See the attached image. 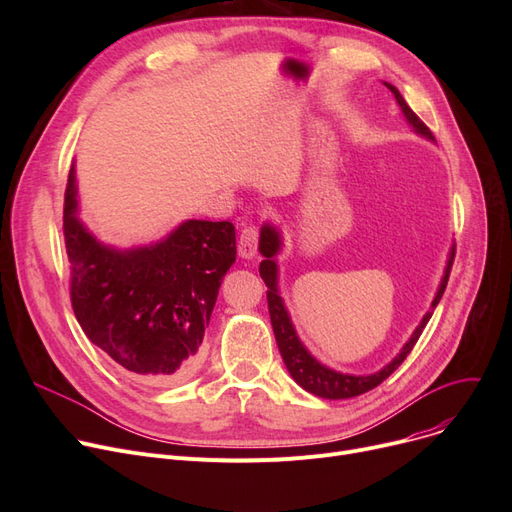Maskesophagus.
<instances>
[{
	"instance_id": "34e87169",
	"label": "esophagus",
	"mask_w": 512,
	"mask_h": 512,
	"mask_svg": "<svg viewBox=\"0 0 512 512\" xmlns=\"http://www.w3.org/2000/svg\"><path fill=\"white\" fill-rule=\"evenodd\" d=\"M257 240H259L257 228L247 226L240 232V238H238V255L242 259H253L257 255Z\"/></svg>"
}]
</instances>
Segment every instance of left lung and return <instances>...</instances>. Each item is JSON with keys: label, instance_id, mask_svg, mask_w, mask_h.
Listing matches in <instances>:
<instances>
[{"label": "left lung", "instance_id": "1", "mask_svg": "<svg viewBox=\"0 0 512 512\" xmlns=\"http://www.w3.org/2000/svg\"><path fill=\"white\" fill-rule=\"evenodd\" d=\"M384 85L394 95L402 116H405L407 124L413 128V132L419 134V137L434 143V134L429 132V128L415 116V112L407 105V101H405V97L400 95V91L394 85L386 83V80H384ZM282 247H284L282 230L274 222H265L261 226V232H259V253L263 255V261L259 263V276L263 278V282L267 286V307H270L274 336H276V342H278V348H280V355L284 359V365H286L288 373L292 375V380L297 382L303 390H307V392H311L319 398H330V400L353 398V396H359V394H365V392L373 390L375 386H380L390 373H394L402 361L407 359V355L413 351L415 342L419 340L423 328L427 326L429 317H432L436 305L442 299V294H444L446 284H448L450 267H452V261H454V245H452L448 249L444 274H442V280H440L438 290L434 294L432 307H429V311L421 317L419 326L415 328L411 338L405 342V346L400 348V353L388 365H384L380 371H373V373H367V375H357V373L336 371V369L324 365L321 361H317L309 353V348L301 342V338L297 334V328H294L292 317L286 309V303L282 299V292H280L278 255H280Z\"/></svg>", "mask_w": 512, "mask_h": 512}]
</instances>
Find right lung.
<instances>
[{
    "instance_id": "obj_1",
    "label": "right lung",
    "mask_w": 512,
    "mask_h": 512,
    "mask_svg": "<svg viewBox=\"0 0 512 512\" xmlns=\"http://www.w3.org/2000/svg\"><path fill=\"white\" fill-rule=\"evenodd\" d=\"M76 168L64 203L72 309L80 328L122 369L174 386L197 369L226 272L236 261L230 222L184 220L149 245L116 247L80 220Z\"/></svg>"
}]
</instances>
